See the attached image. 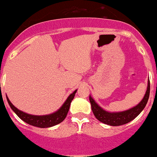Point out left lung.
Masks as SVG:
<instances>
[{
  "instance_id": "left-lung-1",
  "label": "left lung",
  "mask_w": 157,
  "mask_h": 157,
  "mask_svg": "<svg viewBox=\"0 0 157 157\" xmlns=\"http://www.w3.org/2000/svg\"><path fill=\"white\" fill-rule=\"evenodd\" d=\"M149 94H150V81L148 80L146 94H145L144 99L141 100V102L130 109L120 113L107 112V111L101 109L91 96H89V100H90L91 105V110H92L95 117L98 119L99 121L103 122V123L109 125V126H117L128 123L130 121L134 120L140 113L142 112V110L145 108L147 103Z\"/></svg>"
}]
</instances>
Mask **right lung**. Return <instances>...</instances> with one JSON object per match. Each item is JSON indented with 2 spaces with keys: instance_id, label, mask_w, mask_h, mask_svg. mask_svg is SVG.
<instances>
[{
  "instance_id": "obj_1",
  "label": "right lung",
  "mask_w": 157,
  "mask_h": 157,
  "mask_svg": "<svg viewBox=\"0 0 157 157\" xmlns=\"http://www.w3.org/2000/svg\"><path fill=\"white\" fill-rule=\"evenodd\" d=\"M76 91H75L72 94H71L66 102L64 103L63 105L60 108V109L57 110V112L54 113L49 114V115H45V116H34V115H30V114L25 113L18 110L16 107H14L12 103L10 101V100L7 98L8 103L11 109L13 110V112L17 114V117L22 119V121L27 122L29 125L31 126H37V127H40V128H47V127H51L55 125L61 123V121H64V119L66 118V115L68 113L69 109L71 106V103L72 100L75 97V95L76 93Z\"/></svg>"
}]
</instances>
